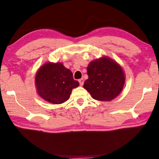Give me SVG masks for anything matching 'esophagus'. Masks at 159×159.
<instances>
[{"instance_id": "obj_1", "label": "esophagus", "mask_w": 159, "mask_h": 159, "mask_svg": "<svg viewBox=\"0 0 159 159\" xmlns=\"http://www.w3.org/2000/svg\"><path fill=\"white\" fill-rule=\"evenodd\" d=\"M79 82L80 85H83V83H84V80H83V79H80L79 80Z\"/></svg>"}]
</instances>
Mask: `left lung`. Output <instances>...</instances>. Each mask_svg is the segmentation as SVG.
<instances>
[{
    "instance_id": "8db88e82",
    "label": "left lung",
    "mask_w": 159,
    "mask_h": 159,
    "mask_svg": "<svg viewBox=\"0 0 159 159\" xmlns=\"http://www.w3.org/2000/svg\"><path fill=\"white\" fill-rule=\"evenodd\" d=\"M88 79L83 87L99 101H111L119 95L123 88L125 76L123 69L109 58L93 61L87 67Z\"/></svg>"
}]
</instances>
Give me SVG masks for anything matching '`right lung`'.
Wrapping results in <instances>:
<instances>
[{"label":"right lung","mask_w":159,"mask_h":159,"mask_svg":"<svg viewBox=\"0 0 159 159\" xmlns=\"http://www.w3.org/2000/svg\"><path fill=\"white\" fill-rule=\"evenodd\" d=\"M39 95L52 104H61L69 98L71 90L79 83L73 78L71 70L61 63L48 62L39 69L36 76Z\"/></svg>","instance_id":"1"}]
</instances>
